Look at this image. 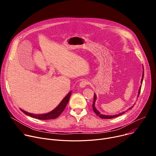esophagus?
Wrapping results in <instances>:
<instances>
[{
  "instance_id": "1",
  "label": "esophagus",
  "mask_w": 156,
  "mask_h": 156,
  "mask_svg": "<svg viewBox=\"0 0 156 156\" xmlns=\"http://www.w3.org/2000/svg\"><path fill=\"white\" fill-rule=\"evenodd\" d=\"M89 84V81L87 80H83L80 83V86L81 87H84L86 85Z\"/></svg>"
}]
</instances>
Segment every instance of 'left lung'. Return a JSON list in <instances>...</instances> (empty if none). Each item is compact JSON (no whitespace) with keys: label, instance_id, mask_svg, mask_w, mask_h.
I'll list each match as a JSON object with an SVG mask.
<instances>
[{"label":"left lung","instance_id":"left-lung-1","mask_svg":"<svg viewBox=\"0 0 156 156\" xmlns=\"http://www.w3.org/2000/svg\"><path fill=\"white\" fill-rule=\"evenodd\" d=\"M143 77H144V72L143 73V76H142V79H141V84L143 83ZM141 86L140 87V89H139V91H138V96H140V92H141ZM96 94H94V100H93V111L94 112V113L98 115L99 116L100 118L101 119H113V118H115V117H117L121 115H122L123 114H124L125 112H122V113H120L118 115H102V114H101V113L99 112V111L95 108V106H94V104H95V102H96ZM132 107L129 108V109H131Z\"/></svg>","mask_w":156,"mask_h":156}]
</instances>
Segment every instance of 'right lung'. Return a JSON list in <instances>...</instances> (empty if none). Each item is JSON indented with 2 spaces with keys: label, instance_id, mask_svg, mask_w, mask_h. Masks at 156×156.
Returning a JSON list of instances; mask_svg holds the SVG:
<instances>
[{
  "label": "right lung",
  "instance_id": "1",
  "mask_svg": "<svg viewBox=\"0 0 156 156\" xmlns=\"http://www.w3.org/2000/svg\"><path fill=\"white\" fill-rule=\"evenodd\" d=\"M72 92L70 91L67 95H66L64 99L62 101V102L60 103V104L52 111L51 112L48 113V114H39V115H35L33 114H30L28 113L26 111H24L23 110L20 109L22 112H23L24 114H25L26 115L30 116L33 118L36 119H39V120H51V119H54L57 118L64 110V109L65 108V107L67 104V103L69 102L70 97L71 96Z\"/></svg>",
  "mask_w": 156,
  "mask_h": 156
}]
</instances>
